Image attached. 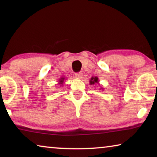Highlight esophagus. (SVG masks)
Segmentation results:
<instances>
[{
  "label": "esophagus",
  "instance_id": "obj_1",
  "mask_svg": "<svg viewBox=\"0 0 157 157\" xmlns=\"http://www.w3.org/2000/svg\"><path fill=\"white\" fill-rule=\"evenodd\" d=\"M75 77L78 79H81V78H82V77H83V73H82V72L77 73H75Z\"/></svg>",
  "mask_w": 157,
  "mask_h": 157
}]
</instances>
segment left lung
<instances>
[{"instance_id":"left-lung-1","label":"left lung","mask_w":157,"mask_h":157,"mask_svg":"<svg viewBox=\"0 0 157 157\" xmlns=\"http://www.w3.org/2000/svg\"><path fill=\"white\" fill-rule=\"evenodd\" d=\"M95 83H98V78L97 77H92L90 79V84H94ZM102 89V88H101Z\"/></svg>"}]
</instances>
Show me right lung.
<instances>
[{
  "mask_svg": "<svg viewBox=\"0 0 157 157\" xmlns=\"http://www.w3.org/2000/svg\"><path fill=\"white\" fill-rule=\"evenodd\" d=\"M64 78H60V79L59 80V85H60V86H62V85H63V80H64Z\"/></svg>",
  "mask_w": 157,
  "mask_h": 157,
  "instance_id": "add662e5",
  "label": "right lung"
}]
</instances>
